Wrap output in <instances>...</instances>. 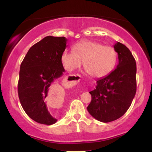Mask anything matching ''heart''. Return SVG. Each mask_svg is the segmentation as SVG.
<instances>
[{
  "instance_id": "1",
  "label": "heart",
  "mask_w": 152,
  "mask_h": 152,
  "mask_svg": "<svg viewBox=\"0 0 152 152\" xmlns=\"http://www.w3.org/2000/svg\"><path fill=\"white\" fill-rule=\"evenodd\" d=\"M73 52L64 51L61 56L64 68L69 72L83 67L90 76L101 78L111 73L118 62V53L113 47L91 41H82L73 47Z\"/></svg>"
}]
</instances>
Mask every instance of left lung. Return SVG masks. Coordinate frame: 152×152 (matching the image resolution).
<instances>
[{
	"label": "left lung",
	"mask_w": 152,
	"mask_h": 152,
	"mask_svg": "<svg viewBox=\"0 0 152 152\" xmlns=\"http://www.w3.org/2000/svg\"><path fill=\"white\" fill-rule=\"evenodd\" d=\"M113 48L118 53L116 69L97 80L96 89L87 109L96 120L110 122L118 120L129 108L137 91V65L134 58L126 46L117 42Z\"/></svg>",
	"instance_id": "8db88e82"
}]
</instances>
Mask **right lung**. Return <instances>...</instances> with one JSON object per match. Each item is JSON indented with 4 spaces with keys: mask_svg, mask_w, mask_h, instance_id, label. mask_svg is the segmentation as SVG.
<instances>
[{
    "mask_svg": "<svg viewBox=\"0 0 152 152\" xmlns=\"http://www.w3.org/2000/svg\"><path fill=\"white\" fill-rule=\"evenodd\" d=\"M66 41L64 37H45L29 49L20 65L18 85L20 103L26 113L38 123L52 125L57 122L48 111L47 102L52 97L51 85L65 71L61 56Z\"/></svg>",
    "mask_w": 152,
    "mask_h": 152,
    "instance_id": "add662e5",
    "label": "right lung"
}]
</instances>
